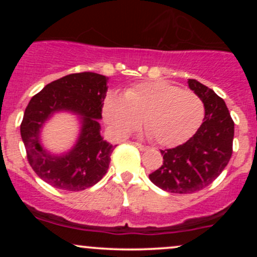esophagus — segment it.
<instances>
[{
	"label": "esophagus",
	"instance_id": "34e87169",
	"mask_svg": "<svg viewBox=\"0 0 257 257\" xmlns=\"http://www.w3.org/2000/svg\"><path fill=\"white\" fill-rule=\"evenodd\" d=\"M133 144H134V145H135V146H137V147H138V149H139V150H140V151H146V150H147V149H149V147H147V146H145V145H141V144H140V143H133Z\"/></svg>",
	"mask_w": 257,
	"mask_h": 257
}]
</instances>
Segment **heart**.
I'll return each mask as SVG.
<instances>
[{
	"instance_id": "b5f03b06",
	"label": "heart",
	"mask_w": 257,
	"mask_h": 257,
	"mask_svg": "<svg viewBox=\"0 0 257 257\" xmlns=\"http://www.w3.org/2000/svg\"><path fill=\"white\" fill-rule=\"evenodd\" d=\"M102 114L118 137H126L140 125L159 145L184 143L198 131L204 119L205 107L198 94L181 89L166 81L138 83L124 91V96L110 93Z\"/></svg>"
}]
</instances>
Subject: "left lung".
Wrapping results in <instances>:
<instances>
[{"instance_id":"8db88e82","label":"left lung","mask_w":257,"mask_h":257,"mask_svg":"<svg viewBox=\"0 0 257 257\" xmlns=\"http://www.w3.org/2000/svg\"><path fill=\"white\" fill-rule=\"evenodd\" d=\"M187 83L204 102V119L185 144L161 150L163 164L150 174L153 184L170 193L188 194L205 188L222 173L233 152L234 122L223 99L196 79Z\"/></svg>"}]
</instances>
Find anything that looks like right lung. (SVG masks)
Instances as JSON below:
<instances>
[{"label":"right lung","instance_id":"right-lung-1","mask_svg":"<svg viewBox=\"0 0 257 257\" xmlns=\"http://www.w3.org/2000/svg\"><path fill=\"white\" fill-rule=\"evenodd\" d=\"M107 77L95 72L71 73L47 84L25 108L20 134L26 157L43 181L60 190L83 191L107 173L112 146L100 135L99 119L107 91ZM70 110L82 122L78 144L63 156H53L39 143V131L54 111Z\"/></svg>","mask_w":257,"mask_h":257}]
</instances>
